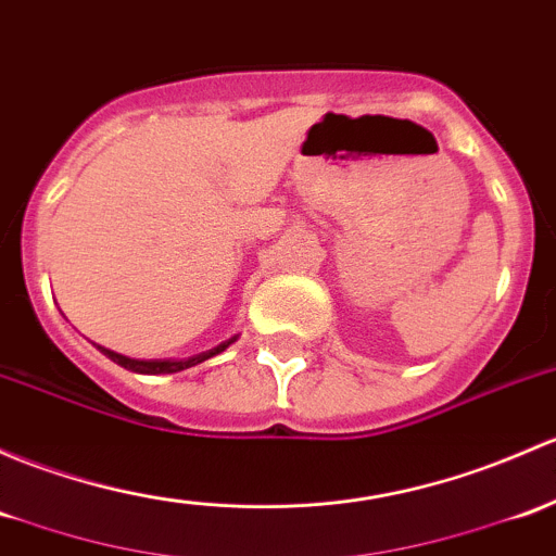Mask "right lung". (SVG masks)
<instances>
[{"label": "right lung", "instance_id": "1", "mask_svg": "<svg viewBox=\"0 0 556 556\" xmlns=\"http://www.w3.org/2000/svg\"><path fill=\"white\" fill-rule=\"evenodd\" d=\"M229 343H233V338H231V341L220 343V346L210 349V352L197 354V356H189V359H130V356H122V354H116V352H109V349H103V346H98V349H101V352L106 354L111 362H116V365L127 367V370H132V372H146V376H160V372H180V370H186V367L200 365V362L210 359V356H215V354L224 352V349L229 346Z\"/></svg>", "mask_w": 556, "mask_h": 556}]
</instances>
